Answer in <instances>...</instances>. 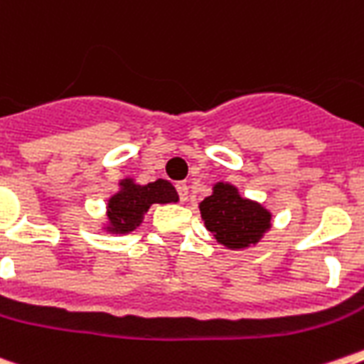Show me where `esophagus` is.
<instances>
[{"label": "esophagus", "instance_id": "34e87169", "mask_svg": "<svg viewBox=\"0 0 364 364\" xmlns=\"http://www.w3.org/2000/svg\"><path fill=\"white\" fill-rule=\"evenodd\" d=\"M177 188V194H179V200L181 201H187L188 200V185L187 183H177L176 185Z\"/></svg>", "mask_w": 364, "mask_h": 364}]
</instances>
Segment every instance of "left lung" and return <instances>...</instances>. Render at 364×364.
Returning a JSON list of instances; mask_svg holds the SVG:
<instances>
[{
    "label": "left lung",
    "mask_w": 364,
    "mask_h": 364,
    "mask_svg": "<svg viewBox=\"0 0 364 364\" xmlns=\"http://www.w3.org/2000/svg\"><path fill=\"white\" fill-rule=\"evenodd\" d=\"M200 215L216 242L229 250L255 246L272 228V213L259 201L240 196L231 183L218 181L200 203Z\"/></svg>",
    "instance_id": "8db88e82"
}]
</instances>
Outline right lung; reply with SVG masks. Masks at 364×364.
I'll return each mask as SVG.
<instances>
[{"mask_svg": "<svg viewBox=\"0 0 364 364\" xmlns=\"http://www.w3.org/2000/svg\"><path fill=\"white\" fill-rule=\"evenodd\" d=\"M118 192H114L107 201V224L103 225L107 233L112 235H127L135 231L154 203L164 205L179 201L177 191L166 179L139 185L133 177H125L118 183Z\"/></svg>", "mask_w": 364, "mask_h": 364, "instance_id": "obj_1", "label": "right lung"}]
</instances>
